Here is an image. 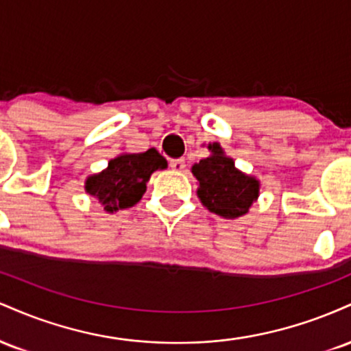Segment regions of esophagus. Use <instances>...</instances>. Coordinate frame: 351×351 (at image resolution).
Returning a JSON list of instances; mask_svg holds the SVG:
<instances>
[{"mask_svg":"<svg viewBox=\"0 0 351 351\" xmlns=\"http://www.w3.org/2000/svg\"><path fill=\"white\" fill-rule=\"evenodd\" d=\"M170 167H171V170H175V171H183L186 165H184L183 158H176V160H171Z\"/></svg>","mask_w":351,"mask_h":351,"instance_id":"34e87169","label":"esophagus"}]
</instances>
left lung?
<instances>
[{"label": "left lung", "instance_id": "8db88e82", "mask_svg": "<svg viewBox=\"0 0 351 351\" xmlns=\"http://www.w3.org/2000/svg\"><path fill=\"white\" fill-rule=\"evenodd\" d=\"M209 156L191 167L198 180L196 195L215 215L236 219L247 215L261 193V181L241 171L217 142L208 143Z\"/></svg>", "mask_w": 351, "mask_h": 351}]
</instances>
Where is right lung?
Masks as SVG:
<instances>
[{
  "label": "right lung",
  "instance_id": "1",
  "mask_svg": "<svg viewBox=\"0 0 351 351\" xmlns=\"http://www.w3.org/2000/svg\"><path fill=\"white\" fill-rule=\"evenodd\" d=\"M168 162L155 148L142 153H120L100 173L86 178L87 195L97 199L107 213L135 206L147 191L152 173L165 170Z\"/></svg>",
  "mask_w": 351,
  "mask_h": 351
}]
</instances>
